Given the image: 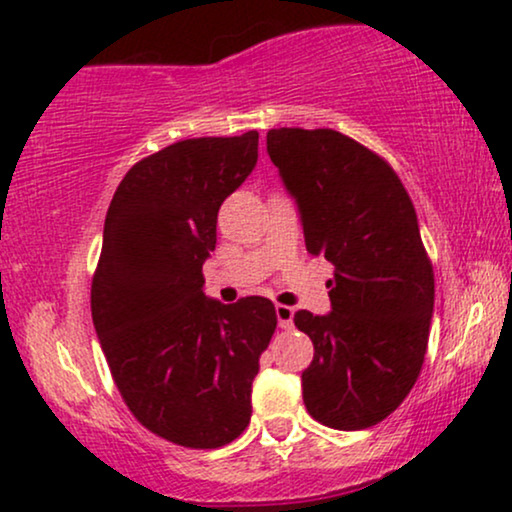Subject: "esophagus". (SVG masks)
<instances>
[{
  "label": "esophagus",
  "instance_id": "esophagus-1",
  "mask_svg": "<svg viewBox=\"0 0 512 512\" xmlns=\"http://www.w3.org/2000/svg\"><path fill=\"white\" fill-rule=\"evenodd\" d=\"M275 315H277V322H280L282 329H291L294 327V308L291 305H275Z\"/></svg>",
  "mask_w": 512,
  "mask_h": 512
}]
</instances>
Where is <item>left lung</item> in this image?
<instances>
[{
  "mask_svg": "<svg viewBox=\"0 0 512 512\" xmlns=\"http://www.w3.org/2000/svg\"><path fill=\"white\" fill-rule=\"evenodd\" d=\"M268 155L301 214L305 249L334 265L331 313L298 310L315 355L303 402L336 430L376 426L421 374L435 275L393 167L334 129H270Z\"/></svg>",
  "mask_w": 512,
  "mask_h": 512,
  "instance_id": "obj_1",
  "label": "left lung"
}]
</instances>
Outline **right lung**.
<instances>
[{
	"instance_id": "add662e5",
	"label": "right lung",
	"mask_w": 512,
	"mask_h": 512,
	"mask_svg": "<svg viewBox=\"0 0 512 512\" xmlns=\"http://www.w3.org/2000/svg\"><path fill=\"white\" fill-rule=\"evenodd\" d=\"M258 131L188 138L126 171L91 282V317L115 386L150 433L218 449L244 433L275 305L204 296L225 197L254 171Z\"/></svg>"
}]
</instances>
